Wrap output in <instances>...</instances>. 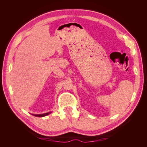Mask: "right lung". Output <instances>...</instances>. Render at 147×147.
Listing matches in <instances>:
<instances>
[{
    "label": "right lung",
    "instance_id": "add662e5",
    "mask_svg": "<svg viewBox=\"0 0 147 147\" xmlns=\"http://www.w3.org/2000/svg\"><path fill=\"white\" fill-rule=\"evenodd\" d=\"M51 113V112H50L48 113H43V114H37V115H34V114H32L33 115H34V116L35 117H45V116H47V115L50 114Z\"/></svg>",
    "mask_w": 147,
    "mask_h": 147
}]
</instances>
